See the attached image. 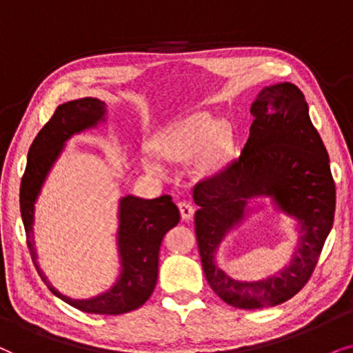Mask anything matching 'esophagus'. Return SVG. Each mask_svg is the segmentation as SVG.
Masks as SVG:
<instances>
[{
	"label": "esophagus",
	"instance_id": "obj_1",
	"mask_svg": "<svg viewBox=\"0 0 353 353\" xmlns=\"http://www.w3.org/2000/svg\"><path fill=\"white\" fill-rule=\"evenodd\" d=\"M179 211H181V218L184 221H190L192 216H194V206H192L189 201H179Z\"/></svg>",
	"mask_w": 353,
	"mask_h": 353
}]
</instances>
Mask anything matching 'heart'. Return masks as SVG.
<instances>
[{
    "label": "heart",
    "instance_id": "obj_1",
    "mask_svg": "<svg viewBox=\"0 0 353 353\" xmlns=\"http://www.w3.org/2000/svg\"><path fill=\"white\" fill-rule=\"evenodd\" d=\"M228 142V128L224 124L216 125L213 116L201 112L159 134L154 140V148L164 158L172 161H185L205 147L199 164L201 169H208L219 161ZM142 164L152 174H161L163 171L161 164L150 154L142 159Z\"/></svg>",
    "mask_w": 353,
    "mask_h": 353
}]
</instances>
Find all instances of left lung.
<instances>
[{"label":"left lung","mask_w":353,"mask_h":353,"mask_svg":"<svg viewBox=\"0 0 353 353\" xmlns=\"http://www.w3.org/2000/svg\"><path fill=\"white\" fill-rule=\"evenodd\" d=\"M250 112L255 119L241 157L194 187L199 205L195 234L205 278L219 299L243 310L274 307L308 283L336 211L330 157L300 88L290 82L265 87ZM255 196H270L276 209L297 220L301 237L289 265L278 275L248 283L225 275L215 263V252Z\"/></svg>","instance_id":"left-lung-1"}]
</instances>
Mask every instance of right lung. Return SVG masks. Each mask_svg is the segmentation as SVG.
Returning <instances> with one entry per match:
<instances>
[{
    "label": "right lung",
    "instance_id": "1",
    "mask_svg": "<svg viewBox=\"0 0 353 353\" xmlns=\"http://www.w3.org/2000/svg\"><path fill=\"white\" fill-rule=\"evenodd\" d=\"M106 122V105L98 98H81L56 108L27 154L26 172L21 182V216L26 228L27 247L40 278L56 297L85 313L122 314L137 310L152 295L158 279L159 245L169 229L179 223L181 214L169 195L145 200L134 195L119 201L117 252L121 272L114 285L97 297L77 300L65 297L48 283L37 263L34 247V213L41 185L63 152L64 143L74 134L95 129Z\"/></svg>",
    "mask_w": 353,
    "mask_h": 353
}]
</instances>
